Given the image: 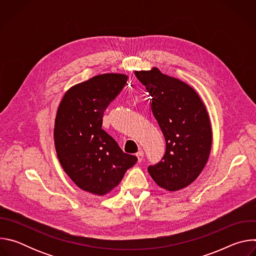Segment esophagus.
<instances>
[{"mask_svg": "<svg viewBox=\"0 0 256 256\" xmlns=\"http://www.w3.org/2000/svg\"><path fill=\"white\" fill-rule=\"evenodd\" d=\"M136 156V158H138V162H142V159H144V151H142V150L138 151Z\"/></svg>", "mask_w": 256, "mask_h": 256, "instance_id": "obj_1", "label": "esophagus"}]
</instances>
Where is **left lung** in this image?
Listing matches in <instances>:
<instances>
[{
    "mask_svg": "<svg viewBox=\"0 0 256 256\" xmlns=\"http://www.w3.org/2000/svg\"><path fill=\"white\" fill-rule=\"evenodd\" d=\"M134 75L152 96V112L166 142L162 160L148 171L160 188L180 190L198 177L210 153L212 132L206 108L194 88L158 68L136 70Z\"/></svg>",
    "mask_w": 256,
    "mask_h": 256,
    "instance_id": "1",
    "label": "left lung"
}]
</instances>
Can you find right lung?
<instances>
[{
    "label": "right lung",
    "mask_w": 256,
    "mask_h": 256,
    "mask_svg": "<svg viewBox=\"0 0 256 256\" xmlns=\"http://www.w3.org/2000/svg\"><path fill=\"white\" fill-rule=\"evenodd\" d=\"M126 81V75L114 72L95 76L70 88L58 108L54 138L58 161L78 188L93 194L112 192L138 161L102 130L104 110Z\"/></svg>",
    "instance_id": "right-lung-1"
}]
</instances>
